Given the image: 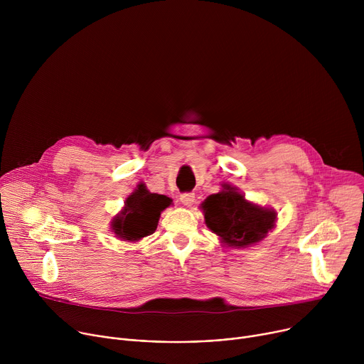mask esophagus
Wrapping results in <instances>:
<instances>
[{
	"label": "esophagus",
	"instance_id": "esophagus-1",
	"mask_svg": "<svg viewBox=\"0 0 364 364\" xmlns=\"http://www.w3.org/2000/svg\"><path fill=\"white\" fill-rule=\"evenodd\" d=\"M194 200H196V197H194L193 193H186V194H181V196H180V201H181V204H184L186 207H191V205L194 204Z\"/></svg>",
	"mask_w": 364,
	"mask_h": 364
}]
</instances>
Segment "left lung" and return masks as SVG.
I'll return each instance as SVG.
<instances>
[{
  "mask_svg": "<svg viewBox=\"0 0 364 364\" xmlns=\"http://www.w3.org/2000/svg\"><path fill=\"white\" fill-rule=\"evenodd\" d=\"M204 223L220 243L228 247L245 249L262 242L275 228L277 212L272 207L249 201L245 194L230 183L210 194L200 204Z\"/></svg>",
  "mask_w": 364,
  "mask_h": 364,
  "instance_id": "left-lung-1",
  "label": "left lung"
}]
</instances>
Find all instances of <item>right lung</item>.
Masks as SVG:
<instances>
[{
  "mask_svg": "<svg viewBox=\"0 0 364 364\" xmlns=\"http://www.w3.org/2000/svg\"><path fill=\"white\" fill-rule=\"evenodd\" d=\"M173 204V198L151 193L144 183L125 198L122 210L111 220V232L124 242H139L152 235L161 213Z\"/></svg>",
  "mask_w": 364,
  "mask_h": 364,
  "instance_id": "1",
  "label": "right lung"
}]
</instances>
